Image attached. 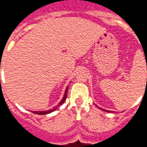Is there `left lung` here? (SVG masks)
Wrapping results in <instances>:
<instances>
[{
  "instance_id": "left-lung-1",
  "label": "left lung",
  "mask_w": 147,
  "mask_h": 147,
  "mask_svg": "<svg viewBox=\"0 0 147 147\" xmlns=\"http://www.w3.org/2000/svg\"><path fill=\"white\" fill-rule=\"evenodd\" d=\"M102 109V110H103V111H105V112H109H109H110V113H111V111H109V110H105V109Z\"/></svg>"
}]
</instances>
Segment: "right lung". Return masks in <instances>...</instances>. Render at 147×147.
<instances>
[{
    "label": "right lung",
    "mask_w": 147,
    "mask_h": 147,
    "mask_svg": "<svg viewBox=\"0 0 147 147\" xmlns=\"http://www.w3.org/2000/svg\"><path fill=\"white\" fill-rule=\"evenodd\" d=\"M67 89H68V86H67V88H66V90H65V92H64V97H63V98H62V100H61V102H59V104H58L57 106H55L54 108L52 109H50V110L49 111H32V113L34 114H38V115H45V114H48V113H52V112H53V111H55L60 106V105H61L63 103H64V102H65V100H66V98H67Z\"/></svg>",
    "instance_id": "add662e5"
}]
</instances>
